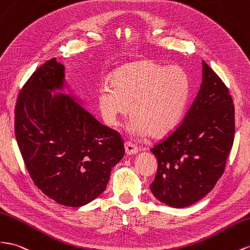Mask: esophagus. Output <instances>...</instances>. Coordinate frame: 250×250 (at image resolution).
Returning <instances> with one entry per match:
<instances>
[{
    "instance_id": "1",
    "label": "esophagus",
    "mask_w": 250,
    "mask_h": 250,
    "mask_svg": "<svg viewBox=\"0 0 250 250\" xmlns=\"http://www.w3.org/2000/svg\"><path fill=\"white\" fill-rule=\"evenodd\" d=\"M125 152L127 156H133V154H136L139 152V148L137 146H134L131 143H125Z\"/></svg>"
}]
</instances>
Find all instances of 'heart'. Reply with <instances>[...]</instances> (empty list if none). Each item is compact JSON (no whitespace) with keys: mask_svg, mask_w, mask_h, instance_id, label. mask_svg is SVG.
<instances>
[{"mask_svg":"<svg viewBox=\"0 0 250 250\" xmlns=\"http://www.w3.org/2000/svg\"><path fill=\"white\" fill-rule=\"evenodd\" d=\"M111 87L98 92V105L105 123L116 127L130 112L132 137L164 138L183 117L189 98V78L179 66H166L150 59L138 60L114 70Z\"/></svg>","mask_w":250,"mask_h":250,"instance_id":"obj_1","label":"heart"}]
</instances>
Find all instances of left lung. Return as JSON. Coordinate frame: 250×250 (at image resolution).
<instances>
[{
  "mask_svg": "<svg viewBox=\"0 0 250 250\" xmlns=\"http://www.w3.org/2000/svg\"><path fill=\"white\" fill-rule=\"evenodd\" d=\"M202 65L200 90L182 124L151 148L158 171L150 190L170 207L190 206L210 192L233 144L232 99L217 73Z\"/></svg>",
  "mask_w": 250,
  "mask_h": 250,
  "instance_id": "left-lung-1",
  "label": "left lung"
}]
</instances>
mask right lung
<instances>
[{
  "mask_svg": "<svg viewBox=\"0 0 250 250\" xmlns=\"http://www.w3.org/2000/svg\"><path fill=\"white\" fill-rule=\"evenodd\" d=\"M69 91L65 66L47 61L19 94L15 131L31 179L47 197L80 207L105 189L112 167L124 157L120 134L83 108ZM54 94L52 95V93Z\"/></svg>",
  "mask_w": 250,
  "mask_h": 250,
  "instance_id": "right-lung-1",
  "label": "right lung"
}]
</instances>
